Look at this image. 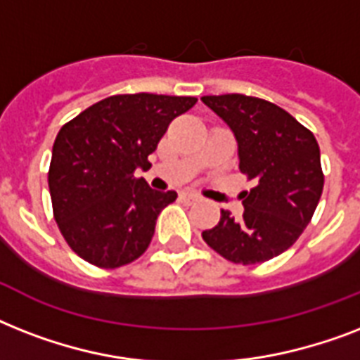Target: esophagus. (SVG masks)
I'll return each instance as SVG.
<instances>
[{
	"mask_svg": "<svg viewBox=\"0 0 360 360\" xmlns=\"http://www.w3.org/2000/svg\"><path fill=\"white\" fill-rule=\"evenodd\" d=\"M181 200L185 203H196L200 202V196L194 194V192H183V194H181Z\"/></svg>",
	"mask_w": 360,
	"mask_h": 360,
	"instance_id": "esophagus-1",
	"label": "esophagus"
}]
</instances>
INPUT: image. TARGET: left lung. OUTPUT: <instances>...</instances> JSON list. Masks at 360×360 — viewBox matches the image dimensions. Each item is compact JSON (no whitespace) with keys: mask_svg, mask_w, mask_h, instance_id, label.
Wrapping results in <instances>:
<instances>
[{"mask_svg":"<svg viewBox=\"0 0 360 360\" xmlns=\"http://www.w3.org/2000/svg\"><path fill=\"white\" fill-rule=\"evenodd\" d=\"M202 101L233 130L240 174L254 185L240 192L243 217L222 209L203 240L228 262H269L301 237L318 207L325 181L318 141L293 115L263 98L231 93Z\"/></svg>","mask_w":360,"mask_h":360,"instance_id":"obj_1","label":"left lung"}]
</instances>
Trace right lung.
Returning <instances> with one entry per match:
<instances>
[{
	"label": "right lung",
	"mask_w": 360,
	"mask_h": 360,
	"mask_svg": "<svg viewBox=\"0 0 360 360\" xmlns=\"http://www.w3.org/2000/svg\"><path fill=\"white\" fill-rule=\"evenodd\" d=\"M198 103L153 93L98 101L56 136L48 186L53 219L67 245L91 265L117 269L147 250L157 217L174 191H153L138 168L157 149L168 124Z\"/></svg>",
	"instance_id": "1"
}]
</instances>
